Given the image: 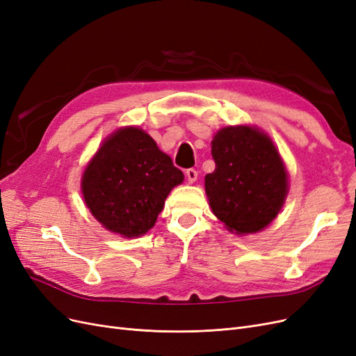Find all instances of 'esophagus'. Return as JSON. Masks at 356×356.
I'll return each mask as SVG.
<instances>
[{
	"label": "esophagus",
	"instance_id": "obj_1",
	"mask_svg": "<svg viewBox=\"0 0 356 356\" xmlns=\"http://www.w3.org/2000/svg\"><path fill=\"white\" fill-rule=\"evenodd\" d=\"M186 175H187V179H188V182H195V179H197V170L195 169H193V168H190V169H187L186 170Z\"/></svg>",
	"mask_w": 356,
	"mask_h": 356
}]
</instances>
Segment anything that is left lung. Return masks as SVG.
Masks as SVG:
<instances>
[{
    "mask_svg": "<svg viewBox=\"0 0 356 356\" xmlns=\"http://www.w3.org/2000/svg\"><path fill=\"white\" fill-rule=\"evenodd\" d=\"M215 170L204 188L215 216L236 234H253L277 218L289 175L273 140L254 127L219 129L212 140Z\"/></svg>",
    "mask_w": 356,
    "mask_h": 356,
    "instance_id": "obj_1",
    "label": "left lung"
}]
</instances>
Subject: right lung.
<instances>
[{"label": "right lung", "instance_id": "1", "mask_svg": "<svg viewBox=\"0 0 356 356\" xmlns=\"http://www.w3.org/2000/svg\"><path fill=\"white\" fill-rule=\"evenodd\" d=\"M182 181L184 174L149 134L127 127L103 141L83 170L81 188L104 228L132 238L154 227L168 194Z\"/></svg>", "mask_w": 356, "mask_h": 356}]
</instances>
